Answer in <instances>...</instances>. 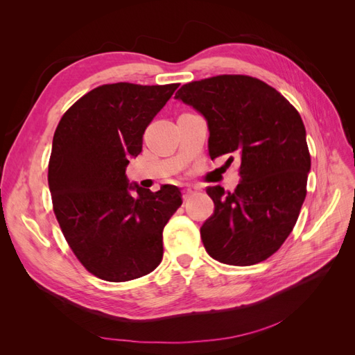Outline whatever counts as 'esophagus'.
<instances>
[{
    "mask_svg": "<svg viewBox=\"0 0 355 355\" xmlns=\"http://www.w3.org/2000/svg\"><path fill=\"white\" fill-rule=\"evenodd\" d=\"M192 194H194V191H192L191 188H187V189H184V192H182V196H184V200H188Z\"/></svg>",
    "mask_w": 355,
    "mask_h": 355,
    "instance_id": "obj_1",
    "label": "esophagus"
}]
</instances>
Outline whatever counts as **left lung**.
<instances>
[{"label":"left lung","instance_id":"1","mask_svg":"<svg viewBox=\"0 0 355 355\" xmlns=\"http://www.w3.org/2000/svg\"><path fill=\"white\" fill-rule=\"evenodd\" d=\"M175 98L206 116L211 159L241 158L237 188L206 189L214 202L200 230L207 253L235 266L268 259L293 231L306 197L311 155L302 118L280 92L249 75L191 81Z\"/></svg>","mask_w":355,"mask_h":355}]
</instances>
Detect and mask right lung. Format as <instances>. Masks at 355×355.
<instances>
[{"label":"right lung","instance_id":"right-lung-1","mask_svg":"<svg viewBox=\"0 0 355 355\" xmlns=\"http://www.w3.org/2000/svg\"><path fill=\"white\" fill-rule=\"evenodd\" d=\"M178 87L103 84L56 127L49 161L53 211L73 254L101 280L130 282L163 259V230L180 207V191L128 185L125 167L142 153L146 127Z\"/></svg>","mask_w":355,"mask_h":355}]
</instances>
